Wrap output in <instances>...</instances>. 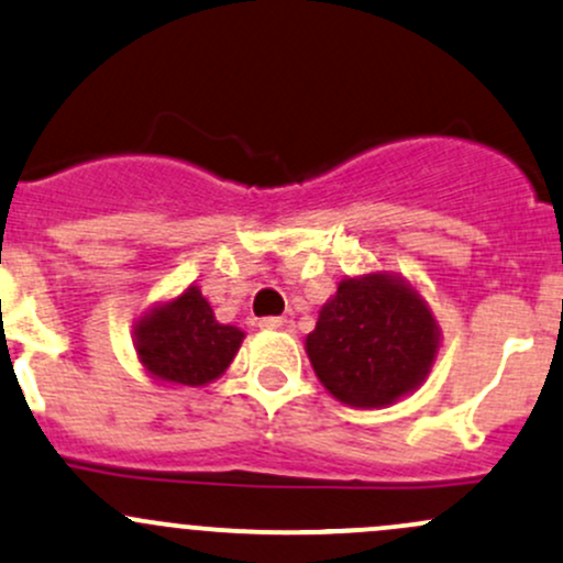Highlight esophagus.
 <instances>
[{"label":"esophagus","mask_w":563,"mask_h":563,"mask_svg":"<svg viewBox=\"0 0 563 563\" xmlns=\"http://www.w3.org/2000/svg\"><path fill=\"white\" fill-rule=\"evenodd\" d=\"M258 329H264V331H291L294 323L288 318H262V320H258Z\"/></svg>","instance_id":"1"}]
</instances>
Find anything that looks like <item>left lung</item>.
I'll return each mask as SVG.
<instances>
[{"instance_id": "1", "label": "left lung", "mask_w": 563, "mask_h": 563, "mask_svg": "<svg viewBox=\"0 0 563 563\" xmlns=\"http://www.w3.org/2000/svg\"><path fill=\"white\" fill-rule=\"evenodd\" d=\"M314 376L352 409H387L428 379L441 325L395 272L344 277L305 339Z\"/></svg>"}]
</instances>
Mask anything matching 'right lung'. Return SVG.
I'll list each match as a JSON object with an SVG mask.
<instances>
[{"label":"right lung","mask_w":563,"mask_h":563,"mask_svg":"<svg viewBox=\"0 0 563 563\" xmlns=\"http://www.w3.org/2000/svg\"><path fill=\"white\" fill-rule=\"evenodd\" d=\"M245 331L219 323L200 286L157 301L133 325L139 363L163 385L206 387L230 368Z\"/></svg>","instance_id":"right-lung-1"}]
</instances>
